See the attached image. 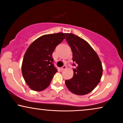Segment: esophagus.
Wrapping results in <instances>:
<instances>
[{"label":"esophagus","mask_w":123,"mask_h":123,"mask_svg":"<svg viewBox=\"0 0 123 123\" xmlns=\"http://www.w3.org/2000/svg\"><path fill=\"white\" fill-rule=\"evenodd\" d=\"M66 68H67V67L66 66H63V67H62V68H61L60 69H61V70L62 71V70H64L66 69Z\"/></svg>","instance_id":"obj_1"}]
</instances>
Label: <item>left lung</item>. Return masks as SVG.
I'll return each mask as SVG.
<instances>
[{"label":"left lung","mask_w":123,"mask_h":123,"mask_svg":"<svg viewBox=\"0 0 123 123\" xmlns=\"http://www.w3.org/2000/svg\"><path fill=\"white\" fill-rule=\"evenodd\" d=\"M66 41L73 52L74 75L65 80L70 92L84 95L92 91L100 82L103 67L95 51L86 41L72 33H65Z\"/></svg>","instance_id":"1"}]
</instances>
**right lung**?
I'll return each instance as SVG.
<instances>
[{
    "label": "right lung",
    "mask_w": 123,
    "mask_h": 123,
    "mask_svg": "<svg viewBox=\"0 0 123 123\" xmlns=\"http://www.w3.org/2000/svg\"><path fill=\"white\" fill-rule=\"evenodd\" d=\"M64 38L65 34L61 32L45 35L29 45L23 58L21 71L31 90L41 91L49 86L57 72L53 63V52Z\"/></svg>",
    "instance_id": "right-lung-1"
}]
</instances>
